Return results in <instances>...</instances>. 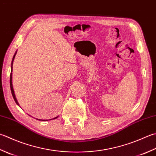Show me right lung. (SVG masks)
Masks as SVG:
<instances>
[{"label": "right lung", "instance_id": "1", "mask_svg": "<svg viewBox=\"0 0 156 156\" xmlns=\"http://www.w3.org/2000/svg\"><path fill=\"white\" fill-rule=\"evenodd\" d=\"M16 53H17V51L15 53L14 56L13 57V59H12V62H11V74H10V87H11V90L12 95H13V99L15 100V103H17V105H19V103H18L17 100L16 99V97H15V93H14V90H13V84H12V71H13V61H14V59H15V55H16ZM57 118H58V116L55 117V118H53V119H56ZM53 119H51V120H53ZM37 120H38V119H37ZM44 120L45 121V120Z\"/></svg>", "mask_w": 156, "mask_h": 156}]
</instances>
